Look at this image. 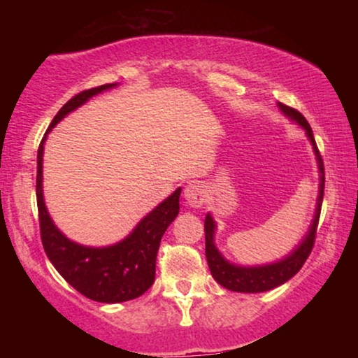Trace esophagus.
Returning <instances> with one entry per match:
<instances>
[{"mask_svg":"<svg viewBox=\"0 0 358 358\" xmlns=\"http://www.w3.org/2000/svg\"><path fill=\"white\" fill-rule=\"evenodd\" d=\"M207 195L208 192L202 182H192L185 188V200L190 207H202L207 200Z\"/></svg>","mask_w":358,"mask_h":358,"instance_id":"1","label":"esophagus"}]
</instances>
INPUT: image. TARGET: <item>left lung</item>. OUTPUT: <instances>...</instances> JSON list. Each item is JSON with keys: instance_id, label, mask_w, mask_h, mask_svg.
Returning a JSON list of instances; mask_svg holds the SVG:
<instances>
[{"instance_id": "obj_1", "label": "left lung", "mask_w": 358, "mask_h": 358, "mask_svg": "<svg viewBox=\"0 0 358 358\" xmlns=\"http://www.w3.org/2000/svg\"><path fill=\"white\" fill-rule=\"evenodd\" d=\"M278 106L279 109L285 113V116L289 117L291 121H294L306 131V136L310 139L311 146H313L320 170V190L318 200H316V210L313 222H311L310 225V231H308L305 239L299 242V245H296V249L291 250L289 256H286L285 259H279L276 262H271V264L264 266H237L229 262L227 259L222 256L219 249L215 248V242H213L217 225L215 222H213L210 213H207V217H205V256H207L208 268H210L213 279H215L220 286H224L225 289L237 291V293H264V291L274 289V287L289 281V279L303 268L308 256H310L311 249H313L316 227H318L320 212H322L324 192V168L322 155H320L318 146H316L315 143L313 131H311L305 116H303L299 110L289 108V106L281 104V102H278Z\"/></svg>"}]
</instances>
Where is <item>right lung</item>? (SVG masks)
Segmentation results:
<instances>
[{"mask_svg": "<svg viewBox=\"0 0 358 358\" xmlns=\"http://www.w3.org/2000/svg\"><path fill=\"white\" fill-rule=\"evenodd\" d=\"M117 84H106L89 90H82L64 104L50 127L60 122L69 113L80 108L84 102L96 94L116 87ZM45 134L36 156V203H38L40 234L45 252L72 287H76L85 298L99 303H122L141 296L155 282L156 254L159 242L168 225L175 220L180 210V193L176 188L168 199L153 208L145 219L134 227V231L121 242L108 248H87L62 234L48 215L43 202V143Z\"/></svg>", "mask_w": 358, "mask_h": 358, "instance_id": "1", "label": "right lung"}]
</instances>
